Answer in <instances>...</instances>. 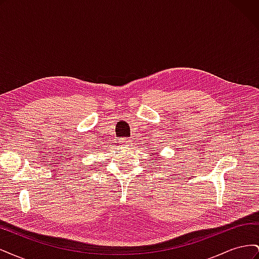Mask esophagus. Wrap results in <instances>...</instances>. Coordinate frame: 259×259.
<instances>
[{"label":"esophagus","instance_id":"obj_1","mask_svg":"<svg viewBox=\"0 0 259 259\" xmlns=\"http://www.w3.org/2000/svg\"><path fill=\"white\" fill-rule=\"evenodd\" d=\"M121 144L123 145V146H126V147H128L130 146V143H131V140L128 139V138H122L121 140Z\"/></svg>","mask_w":259,"mask_h":259}]
</instances>
